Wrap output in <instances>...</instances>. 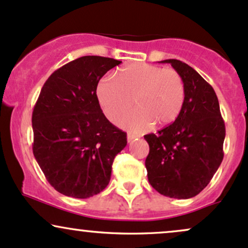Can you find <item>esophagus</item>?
<instances>
[{"label":"esophagus","instance_id":"obj_1","mask_svg":"<svg viewBox=\"0 0 248 248\" xmlns=\"http://www.w3.org/2000/svg\"><path fill=\"white\" fill-rule=\"evenodd\" d=\"M136 137H137V136H135V135H131V133H129V135H127V141H132L133 139H135Z\"/></svg>","mask_w":248,"mask_h":248}]
</instances>
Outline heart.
Listing matches in <instances>:
<instances>
[{
	"label": "heart",
	"mask_w": 248,
	"mask_h": 248,
	"mask_svg": "<svg viewBox=\"0 0 248 248\" xmlns=\"http://www.w3.org/2000/svg\"><path fill=\"white\" fill-rule=\"evenodd\" d=\"M96 94L103 112L115 122L133 104L137 109L118 124L132 132H141L155 123H173L185 102V83L174 69L149 63H132L121 68L117 79L105 75L99 79Z\"/></svg>",
	"instance_id": "heart-1"
}]
</instances>
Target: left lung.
Instances as JSON below:
<instances>
[{
    "instance_id": "obj_1",
    "label": "left lung",
    "mask_w": 248,
    "mask_h": 248,
    "mask_svg": "<svg viewBox=\"0 0 248 248\" xmlns=\"http://www.w3.org/2000/svg\"><path fill=\"white\" fill-rule=\"evenodd\" d=\"M182 75L185 102L172 124L145 135L149 183L163 196L188 199L200 193L224 158L225 123L213 88L190 65L165 60Z\"/></svg>"
}]
</instances>
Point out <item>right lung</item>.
<instances>
[{"instance_id": "right-lung-1", "label": "right lung", "mask_w": 248, "mask_h": 248, "mask_svg": "<svg viewBox=\"0 0 248 248\" xmlns=\"http://www.w3.org/2000/svg\"><path fill=\"white\" fill-rule=\"evenodd\" d=\"M121 61L83 56L52 72L32 111V152L49 184L72 198L98 194L110 182L126 133L104 116L99 79Z\"/></svg>"}]
</instances>
